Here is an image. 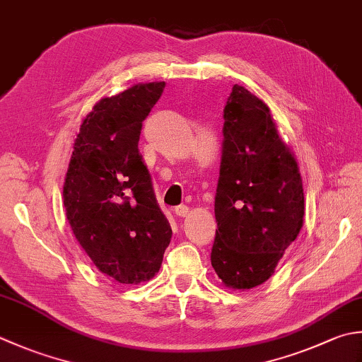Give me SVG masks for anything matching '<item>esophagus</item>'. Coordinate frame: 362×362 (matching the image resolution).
<instances>
[{
	"label": "esophagus",
	"instance_id": "34e87169",
	"mask_svg": "<svg viewBox=\"0 0 362 362\" xmlns=\"http://www.w3.org/2000/svg\"><path fill=\"white\" fill-rule=\"evenodd\" d=\"M174 211H175L177 216L185 218V216H188V214H189V207H188V205H179V207H175Z\"/></svg>",
	"mask_w": 362,
	"mask_h": 362
}]
</instances>
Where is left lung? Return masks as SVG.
<instances>
[{"label": "left lung", "mask_w": 362, "mask_h": 362, "mask_svg": "<svg viewBox=\"0 0 362 362\" xmlns=\"http://www.w3.org/2000/svg\"><path fill=\"white\" fill-rule=\"evenodd\" d=\"M223 134L210 259L226 287L247 290L272 278L298 237L303 180L270 108L238 84L224 108Z\"/></svg>", "instance_id": "obj_1"}]
</instances>
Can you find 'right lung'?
<instances>
[{"label": "right lung", "mask_w": 362, "mask_h": 362, "mask_svg": "<svg viewBox=\"0 0 362 362\" xmlns=\"http://www.w3.org/2000/svg\"><path fill=\"white\" fill-rule=\"evenodd\" d=\"M165 81L138 83L98 100L83 119L64 182V209L97 270L120 284L158 273L173 237L139 155L143 120Z\"/></svg>", "instance_id": "1"}]
</instances>
